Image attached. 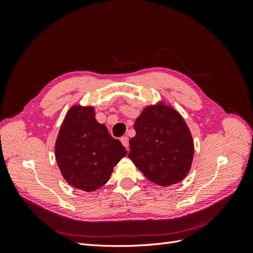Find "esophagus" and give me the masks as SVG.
I'll use <instances>...</instances> for the list:
<instances>
[{
	"label": "esophagus",
	"mask_w": 253,
	"mask_h": 253,
	"mask_svg": "<svg viewBox=\"0 0 253 253\" xmlns=\"http://www.w3.org/2000/svg\"><path fill=\"white\" fill-rule=\"evenodd\" d=\"M120 141H121V143L125 145V148L127 150L128 149V138H127V136H124V137H121L120 138Z\"/></svg>",
	"instance_id": "1"
}]
</instances>
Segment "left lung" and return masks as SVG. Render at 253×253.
Returning a JSON list of instances; mask_svg holds the SVG:
<instances>
[{
	"label": "left lung",
	"mask_w": 253,
	"mask_h": 253,
	"mask_svg": "<svg viewBox=\"0 0 253 253\" xmlns=\"http://www.w3.org/2000/svg\"><path fill=\"white\" fill-rule=\"evenodd\" d=\"M128 157L150 181L168 187L181 181L194 155L192 135L172 106L159 102L144 108L136 119Z\"/></svg>",
	"instance_id": "left-lung-1"
}]
</instances>
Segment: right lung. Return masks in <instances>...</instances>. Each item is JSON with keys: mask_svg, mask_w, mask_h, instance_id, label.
Segmentation results:
<instances>
[{"mask_svg": "<svg viewBox=\"0 0 253 253\" xmlns=\"http://www.w3.org/2000/svg\"><path fill=\"white\" fill-rule=\"evenodd\" d=\"M55 155L64 179L74 188L91 192L108 182L126 151L105 125L97 122L93 106L74 105L60 127Z\"/></svg>", "mask_w": 253, "mask_h": 253, "instance_id": "1", "label": "right lung"}]
</instances>
